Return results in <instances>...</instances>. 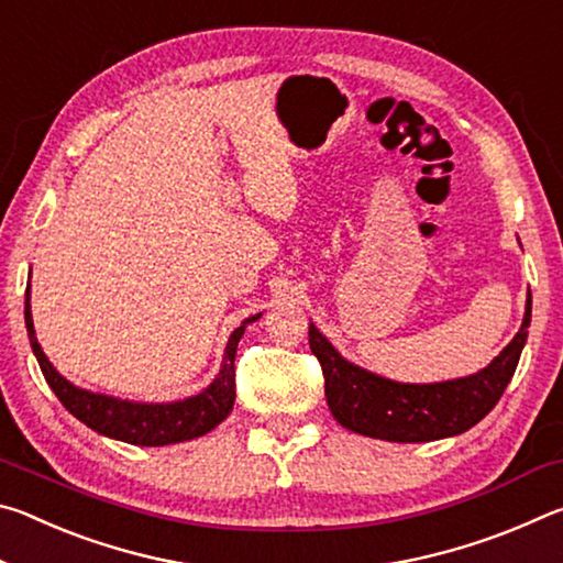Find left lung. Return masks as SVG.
<instances>
[{
	"label": "left lung",
	"instance_id": "8db88e82",
	"mask_svg": "<svg viewBox=\"0 0 563 563\" xmlns=\"http://www.w3.org/2000/svg\"><path fill=\"white\" fill-rule=\"evenodd\" d=\"M529 322L531 292L519 332L487 367L424 385L397 383L345 360L312 322L308 338L325 375L328 407L342 427L385 442H434L472 430L492 412L519 365Z\"/></svg>",
	"mask_w": 563,
	"mask_h": 563
}]
</instances>
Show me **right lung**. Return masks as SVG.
<instances>
[{
	"label": "right lung",
	"mask_w": 563,
	"mask_h": 563,
	"mask_svg": "<svg viewBox=\"0 0 563 563\" xmlns=\"http://www.w3.org/2000/svg\"><path fill=\"white\" fill-rule=\"evenodd\" d=\"M32 290L26 288L24 300V322L26 332H30V342L34 350V357L40 362L44 379L59 397V402L69 409V412L91 427L93 432L111 440L139 444V446H164L176 442H188L196 437H203L216 430L223 419L231 415L235 402V350L241 342L245 328L261 318L251 316L238 325L223 352V362L213 383L203 387L198 395H190L186 399H174V402H133V399H121L101 393H91V389L76 387L64 375H59L49 357L36 340L34 320H32Z\"/></svg>",
	"instance_id": "right-lung-1"
}]
</instances>
